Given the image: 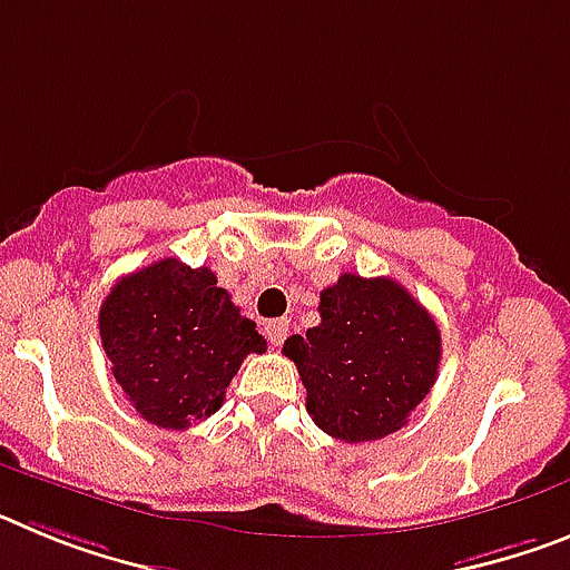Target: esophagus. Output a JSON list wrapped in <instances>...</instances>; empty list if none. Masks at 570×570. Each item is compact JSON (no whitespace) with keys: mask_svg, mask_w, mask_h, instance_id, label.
Listing matches in <instances>:
<instances>
[{"mask_svg":"<svg viewBox=\"0 0 570 570\" xmlns=\"http://www.w3.org/2000/svg\"><path fill=\"white\" fill-rule=\"evenodd\" d=\"M265 334H268V342L271 345L279 347L282 342H285V336H288V320H274L265 325Z\"/></svg>","mask_w":570,"mask_h":570,"instance_id":"esophagus-1","label":"esophagus"}]
</instances>
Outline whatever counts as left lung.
I'll use <instances>...</instances> for the list:
<instances>
[{"label": "left lung", "instance_id": "1", "mask_svg": "<svg viewBox=\"0 0 570 570\" xmlns=\"http://www.w3.org/2000/svg\"><path fill=\"white\" fill-rule=\"evenodd\" d=\"M322 322L288 336L308 414L342 442L394 434L428 396L442 356L440 328L400 282L342 274L320 296Z\"/></svg>", "mask_w": 570, "mask_h": 570}]
</instances>
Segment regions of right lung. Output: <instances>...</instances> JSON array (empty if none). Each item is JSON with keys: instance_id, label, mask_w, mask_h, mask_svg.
Segmentation results:
<instances>
[{"instance_id": "1", "label": "right lung", "mask_w": 570, "mask_h": 570, "mask_svg": "<svg viewBox=\"0 0 570 570\" xmlns=\"http://www.w3.org/2000/svg\"><path fill=\"white\" fill-rule=\"evenodd\" d=\"M99 336L136 414L168 431L216 414L242 360L268 345L214 271L174 256L116 282Z\"/></svg>"}]
</instances>
